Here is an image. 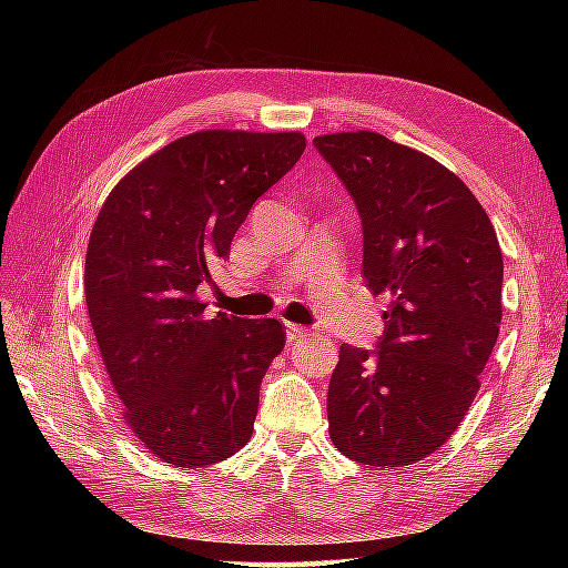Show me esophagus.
<instances>
[{"mask_svg": "<svg viewBox=\"0 0 568 568\" xmlns=\"http://www.w3.org/2000/svg\"><path fill=\"white\" fill-rule=\"evenodd\" d=\"M285 332H287V339H291V342L305 339V336L310 334V329H307V327H300V324H293V322H287V324H285Z\"/></svg>", "mask_w": 568, "mask_h": 568, "instance_id": "obj_1", "label": "esophagus"}]
</instances>
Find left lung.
Listing matches in <instances>:
<instances>
[{
    "label": "left lung",
    "mask_w": 568,
    "mask_h": 568,
    "mask_svg": "<svg viewBox=\"0 0 568 568\" xmlns=\"http://www.w3.org/2000/svg\"><path fill=\"white\" fill-rule=\"evenodd\" d=\"M364 224V277L383 297L376 352L342 344L329 437L358 464L434 454L480 388L503 320V253L486 210L449 168L376 131L315 139Z\"/></svg>",
    "instance_id": "left-lung-1"
}]
</instances>
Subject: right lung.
<instances>
[{"mask_svg":"<svg viewBox=\"0 0 568 568\" xmlns=\"http://www.w3.org/2000/svg\"><path fill=\"white\" fill-rule=\"evenodd\" d=\"M305 146L300 131H195L129 171L94 220L84 258L94 339L122 419L165 464L210 466L251 439L285 327L207 317L197 291Z\"/></svg>","mask_w":568,"mask_h":568,"instance_id":"1","label":"right lung"}]
</instances>
